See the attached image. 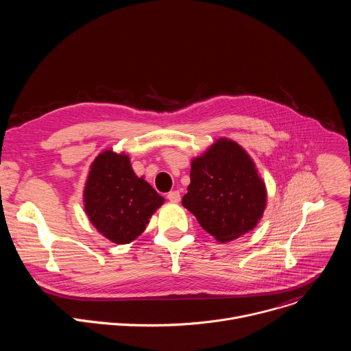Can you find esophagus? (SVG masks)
Instances as JSON below:
<instances>
[{
	"label": "esophagus",
	"instance_id": "1",
	"mask_svg": "<svg viewBox=\"0 0 351 351\" xmlns=\"http://www.w3.org/2000/svg\"><path fill=\"white\" fill-rule=\"evenodd\" d=\"M167 198L169 199L171 203H179L180 202V193L178 190H173V191H169L167 194Z\"/></svg>",
	"mask_w": 351,
	"mask_h": 351
}]
</instances>
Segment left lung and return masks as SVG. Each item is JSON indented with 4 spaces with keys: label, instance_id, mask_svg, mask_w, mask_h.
Returning <instances> with one entry per match:
<instances>
[{
    "label": "left lung",
    "instance_id": "obj_1",
    "mask_svg": "<svg viewBox=\"0 0 351 351\" xmlns=\"http://www.w3.org/2000/svg\"><path fill=\"white\" fill-rule=\"evenodd\" d=\"M182 204L218 241L253 230L267 207V187L245 149L226 137L191 160Z\"/></svg>",
    "mask_w": 351,
    "mask_h": 351
}]
</instances>
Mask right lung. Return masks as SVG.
I'll return each instance as SVG.
<instances>
[{
    "label": "right lung",
    "instance_id": "right-lung-1",
    "mask_svg": "<svg viewBox=\"0 0 351 351\" xmlns=\"http://www.w3.org/2000/svg\"><path fill=\"white\" fill-rule=\"evenodd\" d=\"M164 202L152 184L134 173L125 153L104 149L90 165L83 190L84 211L91 225L112 243L137 239Z\"/></svg>",
    "mask_w": 351,
    "mask_h": 351
}]
</instances>
